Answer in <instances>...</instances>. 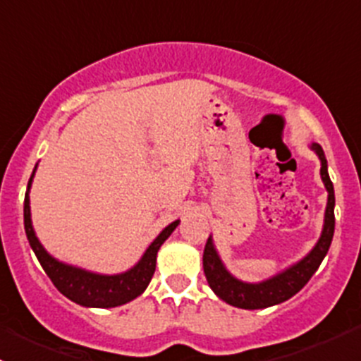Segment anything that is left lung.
I'll return each instance as SVG.
<instances>
[{
	"mask_svg": "<svg viewBox=\"0 0 361 361\" xmlns=\"http://www.w3.org/2000/svg\"><path fill=\"white\" fill-rule=\"evenodd\" d=\"M309 148L318 155L319 162H322L319 174H322V180L326 192H329V201H326L322 235H319L314 248L309 251L304 258L295 262L290 267L283 269L278 274L264 279V281L246 283L228 272V269L225 267V264L221 262L216 248H214L213 238L209 235V239H207L206 248H204L202 255V267L207 279V285L211 286V290H213L221 300L234 305V307L265 309L288 300V298H292L295 293H298L305 285H307V281L312 278V274L318 271L319 264L323 262L325 255L329 253L330 245H332L334 228H336V216H334L336 195H334V185L329 176V164H326L325 152H323V148L319 147L318 143H311Z\"/></svg>",
	"mask_w": 361,
	"mask_h": 361,
	"instance_id": "1",
	"label": "left lung"
}]
</instances>
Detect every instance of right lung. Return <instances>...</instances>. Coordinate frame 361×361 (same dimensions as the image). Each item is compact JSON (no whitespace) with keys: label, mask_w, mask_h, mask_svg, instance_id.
<instances>
[{"label":"right lung","mask_w":361,"mask_h":361,"mask_svg":"<svg viewBox=\"0 0 361 361\" xmlns=\"http://www.w3.org/2000/svg\"><path fill=\"white\" fill-rule=\"evenodd\" d=\"M36 167H38V164L35 166V171H32L31 178H29L27 192H25L24 199V228L29 246L35 251L43 271L52 279L54 286L64 297H68L75 304L83 305V307H116V305L127 304V302L140 297L147 290L148 283H150L152 276H154L160 246L173 234L174 228L180 225V220H174L173 224L167 225L157 238L154 239V243L148 246L143 257L137 260V264L126 272H118V274H99V272L76 267V265L64 264V262L57 260L56 257H52L49 251L43 248L39 239L36 238L35 227H32L29 190H31Z\"/></svg>","instance_id":"1"}]
</instances>
